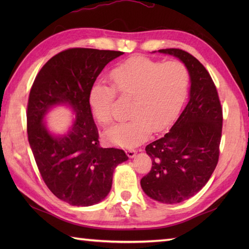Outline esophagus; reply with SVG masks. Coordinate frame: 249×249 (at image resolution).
<instances>
[{
    "instance_id": "esophagus-1",
    "label": "esophagus",
    "mask_w": 249,
    "mask_h": 249,
    "mask_svg": "<svg viewBox=\"0 0 249 249\" xmlns=\"http://www.w3.org/2000/svg\"><path fill=\"white\" fill-rule=\"evenodd\" d=\"M136 153H137V151L134 150V149L126 150V154H127L128 157H134V156H136Z\"/></svg>"
}]
</instances>
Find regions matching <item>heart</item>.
Returning <instances> with one entry per match:
<instances>
[{
	"label": "heart",
	"instance_id": "obj_1",
	"mask_svg": "<svg viewBox=\"0 0 249 249\" xmlns=\"http://www.w3.org/2000/svg\"><path fill=\"white\" fill-rule=\"evenodd\" d=\"M112 87L103 82L92 86L89 106L99 124L113 122L116 93L131 98L130 120L116 124L106 131L111 143L134 147L150 138L153 130L167 129L181 112L187 98L189 71L182 62L154 61L137 55L121 63L110 72Z\"/></svg>",
	"mask_w": 249,
	"mask_h": 249
}]
</instances>
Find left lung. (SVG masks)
<instances>
[{
	"mask_svg": "<svg viewBox=\"0 0 249 249\" xmlns=\"http://www.w3.org/2000/svg\"><path fill=\"white\" fill-rule=\"evenodd\" d=\"M160 52L178 57L187 67L190 97L170 131L146 145L152 168L140 183L150 198L173 204L200 192L217 166L223 108L209 71L194 55L177 48Z\"/></svg>",
	"mask_w": 249,
	"mask_h": 249,
	"instance_id": "left-lung-1",
	"label": "left lung"
}]
</instances>
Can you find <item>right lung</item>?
Instances as JSON below:
<instances>
[{
    "label": "right lung",
    "instance_id": "right-lung-1",
    "mask_svg": "<svg viewBox=\"0 0 249 249\" xmlns=\"http://www.w3.org/2000/svg\"><path fill=\"white\" fill-rule=\"evenodd\" d=\"M121 51L71 48L52 56L37 73L26 107V130L37 168L51 193L77 206L98 203L107 196L119 163L128 160L115 147L103 149L89 106V93L104 67ZM67 103L76 120L63 137L42 123L54 104Z\"/></svg>",
    "mask_w": 249,
    "mask_h": 249
}]
</instances>
